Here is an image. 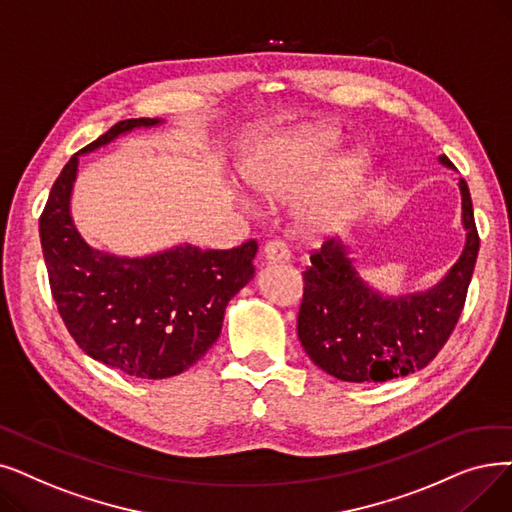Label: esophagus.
<instances>
[{
    "label": "esophagus",
    "instance_id": "34e87169",
    "mask_svg": "<svg viewBox=\"0 0 512 512\" xmlns=\"http://www.w3.org/2000/svg\"><path fill=\"white\" fill-rule=\"evenodd\" d=\"M261 255L268 263L288 261V257H291V253H288L286 244L282 240H268V242H265L263 249H261Z\"/></svg>",
    "mask_w": 512,
    "mask_h": 512
}]
</instances>
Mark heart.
<instances>
[{
    "label": "heart",
    "instance_id": "obj_1",
    "mask_svg": "<svg viewBox=\"0 0 512 512\" xmlns=\"http://www.w3.org/2000/svg\"><path fill=\"white\" fill-rule=\"evenodd\" d=\"M337 142L339 136L330 129H303L255 159L247 169V182L263 196L295 192L328 165ZM364 165L362 154H349L335 165L328 180L305 198L301 219L309 230L330 232L343 226Z\"/></svg>",
    "mask_w": 512,
    "mask_h": 512
}]
</instances>
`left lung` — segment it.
I'll use <instances>...</instances> for the list:
<instances>
[{"label":"left lung","mask_w":512,"mask_h":512,"mask_svg":"<svg viewBox=\"0 0 512 512\" xmlns=\"http://www.w3.org/2000/svg\"><path fill=\"white\" fill-rule=\"evenodd\" d=\"M439 161L454 167L446 154ZM458 186L464 249L446 278L425 293L383 297L372 291L355 272L345 244L335 238L309 255L297 332L318 368L347 383H385L425 368L446 345L479 253L471 192L462 177Z\"/></svg>","instance_id":"1"}]
</instances>
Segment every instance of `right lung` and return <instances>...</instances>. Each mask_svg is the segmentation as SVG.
I'll return each instance as SVG.
<instances>
[{
	"label": "right lung",
	"instance_id": "1",
	"mask_svg": "<svg viewBox=\"0 0 512 512\" xmlns=\"http://www.w3.org/2000/svg\"><path fill=\"white\" fill-rule=\"evenodd\" d=\"M161 119H127L73 154L39 217L52 297L75 343L90 358L136 379H167L196 364L217 341L228 301L247 284L257 242L228 251L192 244L117 257L92 249L71 217L79 154Z\"/></svg>",
	"mask_w": 512,
	"mask_h": 512
}]
</instances>
